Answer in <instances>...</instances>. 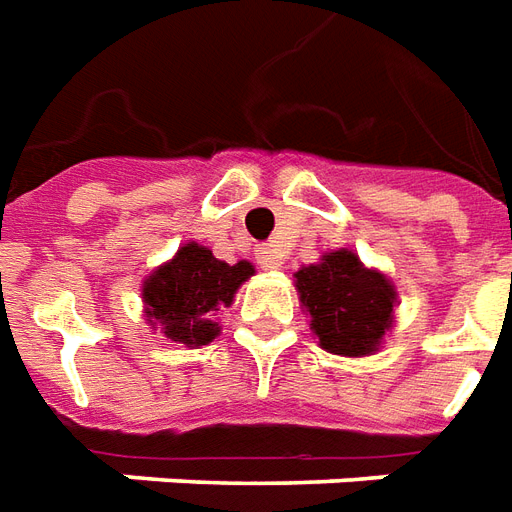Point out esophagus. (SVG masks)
<instances>
[{
    "label": "esophagus",
    "mask_w": 512,
    "mask_h": 512,
    "mask_svg": "<svg viewBox=\"0 0 512 512\" xmlns=\"http://www.w3.org/2000/svg\"><path fill=\"white\" fill-rule=\"evenodd\" d=\"M256 261H259L264 270H278V267L283 264L281 256L272 251V248H261V251L256 253Z\"/></svg>",
    "instance_id": "34e87169"
}]
</instances>
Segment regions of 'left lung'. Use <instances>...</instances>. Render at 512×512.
<instances>
[{
	"label": "left lung",
	"mask_w": 512,
	"mask_h": 512,
	"mask_svg": "<svg viewBox=\"0 0 512 512\" xmlns=\"http://www.w3.org/2000/svg\"><path fill=\"white\" fill-rule=\"evenodd\" d=\"M294 278L322 349L343 357H365L382 346L398 302L387 275L368 270L352 251L341 248L297 270Z\"/></svg>",
	"instance_id": "left-lung-1"
}]
</instances>
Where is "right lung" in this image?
I'll use <instances>...</instances> for the list:
<instances>
[{"label":"right lung","mask_w":512,"mask_h":512,"mask_svg":"<svg viewBox=\"0 0 512 512\" xmlns=\"http://www.w3.org/2000/svg\"><path fill=\"white\" fill-rule=\"evenodd\" d=\"M251 261L226 264L210 248L188 242L177 256L149 275L141 289L147 322L185 346H207L220 333V308H229L242 283L253 275Z\"/></svg>","instance_id":"right-lung-1"}]
</instances>
